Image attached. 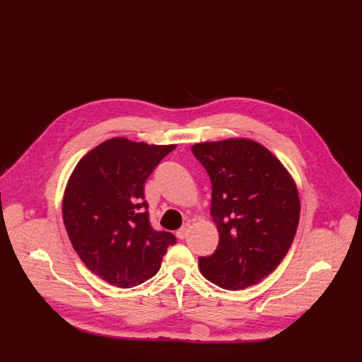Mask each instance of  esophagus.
<instances>
[{"label": "esophagus", "instance_id": "obj_1", "mask_svg": "<svg viewBox=\"0 0 362 362\" xmlns=\"http://www.w3.org/2000/svg\"><path fill=\"white\" fill-rule=\"evenodd\" d=\"M189 229H191V223H185L180 229L177 230V238L179 239H185L186 238V235H187V232H189Z\"/></svg>", "mask_w": 362, "mask_h": 362}]
</instances>
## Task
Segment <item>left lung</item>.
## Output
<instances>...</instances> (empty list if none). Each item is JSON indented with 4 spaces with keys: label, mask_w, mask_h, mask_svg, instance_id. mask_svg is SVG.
<instances>
[{
    "label": "left lung",
    "mask_w": 362,
    "mask_h": 362,
    "mask_svg": "<svg viewBox=\"0 0 362 362\" xmlns=\"http://www.w3.org/2000/svg\"><path fill=\"white\" fill-rule=\"evenodd\" d=\"M213 183L211 216L218 246L199 258L202 276L239 291L273 273L293 242L300 202L288 168L250 138L192 145Z\"/></svg>",
    "instance_id": "8db88e82"
}]
</instances>
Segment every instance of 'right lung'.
Masks as SVG:
<instances>
[{"mask_svg":"<svg viewBox=\"0 0 362 362\" xmlns=\"http://www.w3.org/2000/svg\"><path fill=\"white\" fill-rule=\"evenodd\" d=\"M176 145L111 138L76 164L63 197V221L86 267L117 288L156 276L176 238L149 224L144 185Z\"/></svg>","mask_w":362,"mask_h":362,"instance_id":"obj_1","label":"right lung"}]
</instances>
